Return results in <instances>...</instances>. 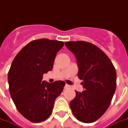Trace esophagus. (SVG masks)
I'll use <instances>...</instances> for the list:
<instances>
[{
  "label": "esophagus",
  "instance_id": "34e87169",
  "mask_svg": "<svg viewBox=\"0 0 128 128\" xmlns=\"http://www.w3.org/2000/svg\"><path fill=\"white\" fill-rule=\"evenodd\" d=\"M69 88H70V86H69V85H68V84H66V86H65V87H64V88H65V89Z\"/></svg>",
  "mask_w": 128,
  "mask_h": 128
}]
</instances>
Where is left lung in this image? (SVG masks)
Here are the masks:
<instances>
[{
	"instance_id": "obj_1",
	"label": "left lung",
	"mask_w": 128,
	"mask_h": 128,
	"mask_svg": "<svg viewBox=\"0 0 128 128\" xmlns=\"http://www.w3.org/2000/svg\"><path fill=\"white\" fill-rule=\"evenodd\" d=\"M75 56L84 91H76L70 102L74 116L83 123H92L106 112L116 88V72L108 56L95 44L84 41L66 42Z\"/></svg>"
}]
</instances>
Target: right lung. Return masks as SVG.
Listing matches in <instances>:
<instances>
[{"mask_svg":"<svg viewBox=\"0 0 128 128\" xmlns=\"http://www.w3.org/2000/svg\"><path fill=\"white\" fill-rule=\"evenodd\" d=\"M63 45L58 40H33L12 61L8 76L10 96L19 113L31 122H42L51 115L55 100L66 85L63 81H42L43 74L52 70Z\"/></svg>","mask_w":128,"mask_h":128,"instance_id":"right-lung-1","label":"right lung"}]
</instances>
